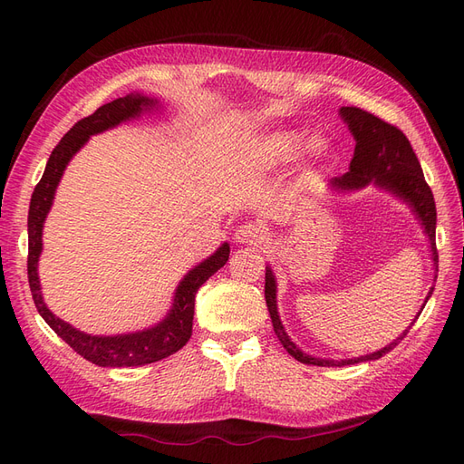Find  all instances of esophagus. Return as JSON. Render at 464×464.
I'll return each instance as SVG.
<instances>
[{
	"label": "esophagus",
	"instance_id": "34e87169",
	"mask_svg": "<svg viewBox=\"0 0 464 464\" xmlns=\"http://www.w3.org/2000/svg\"><path fill=\"white\" fill-rule=\"evenodd\" d=\"M234 240L242 246H261L265 242V230L256 222H247L236 230Z\"/></svg>",
	"mask_w": 464,
	"mask_h": 464
}]
</instances>
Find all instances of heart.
Listing matches in <instances>:
<instances>
[{
	"mask_svg": "<svg viewBox=\"0 0 464 464\" xmlns=\"http://www.w3.org/2000/svg\"><path fill=\"white\" fill-rule=\"evenodd\" d=\"M304 147V133L298 131H275L261 135L249 141L240 152V164L247 170H275L298 159ZM315 154H327L329 143L325 139L314 137L310 143Z\"/></svg>",
	"mask_w": 464,
	"mask_h": 464,
	"instance_id": "heart-1",
	"label": "heart"
}]
</instances>
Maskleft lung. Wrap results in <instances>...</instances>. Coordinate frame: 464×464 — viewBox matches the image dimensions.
<instances>
[{
    "label": "left lung",
    "mask_w": 464,
    "mask_h": 464,
    "mask_svg": "<svg viewBox=\"0 0 464 464\" xmlns=\"http://www.w3.org/2000/svg\"><path fill=\"white\" fill-rule=\"evenodd\" d=\"M343 121L348 125L350 133H353L356 147H354V157L350 160V170L339 178H333L329 181V189L333 191H358L368 186H375L379 189H385L391 195H395L402 203L411 207L418 222L422 224L424 234L430 240V251H431V261L435 271H438V249H435V220H438V213H435V201L430 186L426 184L422 166H420L416 154L411 147V141L406 135L397 130L395 125H391L377 116L370 114L366 110H360L356 106H343L339 110ZM438 278V276H433ZM433 288H430L428 296L420 307V312L412 319L411 327L416 323V319L422 314L426 302L430 300ZM265 302L266 310L271 314L273 329L278 336L280 344L286 348V353L296 358L302 363H310V366H350V363H360V362H370L382 358L383 354L391 353L404 336L409 329H404L402 334H399L395 341L389 343L387 346L375 350L372 354H363L358 358H346V360H325V358H315L302 353L292 343L290 336L286 334L283 321L278 317V307H276V278L273 275V269L269 265L265 266Z\"/></svg>",
    "instance_id": "8db88e82"
}]
</instances>
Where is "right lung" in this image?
Listing matches in <instances>:
<instances>
[{
  "label": "right lung",
  "mask_w": 464,
  "mask_h": 464,
  "mask_svg": "<svg viewBox=\"0 0 464 464\" xmlns=\"http://www.w3.org/2000/svg\"><path fill=\"white\" fill-rule=\"evenodd\" d=\"M159 108L157 98L145 96L141 92H131L128 96L116 98L104 106L98 108L89 118H82L69 130L62 141L50 154L46 170L42 174L38 186L33 191L31 207H29V285L33 292V300L38 314L55 334L72 346L77 354L102 368H130V366H145V363L159 362L178 353L181 346H186L193 329V310H195V294L207 283L208 276H213L220 266L227 265L230 256V246L224 242L213 256L203 259L199 265L179 280L174 292V300L170 312L164 315L157 325L147 327L135 333L121 334H89L69 325L63 319L55 317L42 298L40 278H38V259L42 254V228L50 213L55 189L65 168L81 147L89 141L91 135L102 133L116 125L135 120L143 114Z\"/></svg>",
  "instance_id": "add662e5"
}]
</instances>
